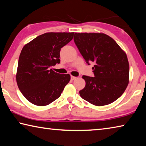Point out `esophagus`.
I'll use <instances>...</instances> for the list:
<instances>
[{"label":"esophagus","mask_w":146,"mask_h":146,"mask_svg":"<svg viewBox=\"0 0 146 146\" xmlns=\"http://www.w3.org/2000/svg\"><path fill=\"white\" fill-rule=\"evenodd\" d=\"M76 77H75V76H71V80H74L75 79H76Z\"/></svg>","instance_id":"obj_1"}]
</instances>
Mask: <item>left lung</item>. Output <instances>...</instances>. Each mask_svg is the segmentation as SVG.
I'll list each match as a JSON object with an SVG mask.
<instances>
[{"mask_svg":"<svg viewBox=\"0 0 146 146\" xmlns=\"http://www.w3.org/2000/svg\"><path fill=\"white\" fill-rule=\"evenodd\" d=\"M74 41L86 63L95 62L94 77L82 76L86 86L80 97L92 104L106 106L117 100L129 84V65L125 53L104 33H75Z\"/></svg>","mask_w":146,"mask_h":146,"instance_id":"8db88e82","label":"left lung"}]
</instances>
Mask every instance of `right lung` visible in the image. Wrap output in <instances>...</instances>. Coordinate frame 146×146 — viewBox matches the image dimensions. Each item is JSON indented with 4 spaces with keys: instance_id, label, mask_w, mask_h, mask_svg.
I'll return each instance as SVG.
<instances>
[{
    "instance_id": "obj_1",
    "label": "right lung",
    "mask_w": 146,
    "mask_h": 146,
    "mask_svg": "<svg viewBox=\"0 0 146 146\" xmlns=\"http://www.w3.org/2000/svg\"><path fill=\"white\" fill-rule=\"evenodd\" d=\"M73 35V32L46 33L23 47L16 80L22 94L33 104L44 106L53 102L70 82V75L55 73L49 68L60 63V49Z\"/></svg>"
}]
</instances>
